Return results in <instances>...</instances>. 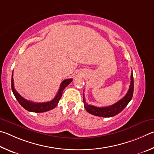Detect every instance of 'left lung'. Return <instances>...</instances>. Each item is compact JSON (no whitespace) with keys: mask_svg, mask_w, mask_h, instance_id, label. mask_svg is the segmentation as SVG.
I'll return each mask as SVG.
<instances>
[{"mask_svg":"<svg viewBox=\"0 0 154 154\" xmlns=\"http://www.w3.org/2000/svg\"><path fill=\"white\" fill-rule=\"evenodd\" d=\"M133 89H134V80H133V74L132 73L131 76V85L129 87L126 95L118 101L116 103L107 107H99L96 106H91L86 103L84 94H83V101H84V106L87 111L89 114L97 116L109 118L112 117L120 113L122 110L125 108L128 103L131 101L133 95Z\"/></svg>","mask_w":154,"mask_h":154,"instance_id":"left-lung-1","label":"left lung"}]
</instances>
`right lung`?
Masks as SVG:
<instances>
[{
  "mask_svg": "<svg viewBox=\"0 0 154 154\" xmlns=\"http://www.w3.org/2000/svg\"><path fill=\"white\" fill-rule=\"evenodd\" d=\"M13 73H12L11 77V88L13 95H14L16 99H17L19 103H20V104L24 109H26L29 112L36 113L47 112L53 108H55V107L57 106L59 101L60 100L63 89L72 81V79L64 80L60 85V87H59L58 92L53 100L48 102H45V103H34V102L26 100V99L22 97L16 91L14 88V81H13Z\"/></svg>",
  "mask_w": 154,
  "mask_h": 154,
  "instance_id": "obj_1",
  "label": "right lung"
}]
</instances>
